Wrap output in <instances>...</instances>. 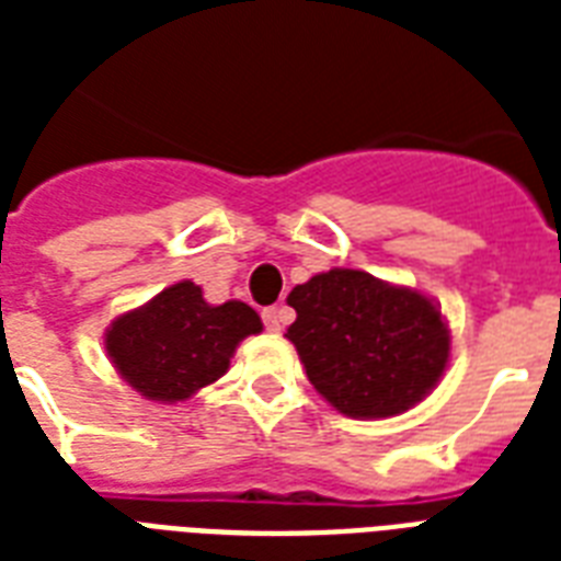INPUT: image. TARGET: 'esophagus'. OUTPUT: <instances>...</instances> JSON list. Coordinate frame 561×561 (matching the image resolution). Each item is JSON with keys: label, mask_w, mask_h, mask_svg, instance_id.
Returning a JSON list of instances; mask_svg holds the SVG:
<instances>
[{"label": "esophagus", "mask_w": 561, "mask_h": 561, "mask_svg": "<svg viewBox=\"0 0 561 561\" xmlns=\"http://www.w3.org/2000/svg\"><path fill=\"white\" fill-rule=\"evenodd\" d=\"M262 320H264V329H267V332H279L282 323H285V311H282V308H276V306L264 308Z\"/></svg>", "instance_id": "esophagus-1"}]
</instances>
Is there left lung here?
Returning a JSON list of instances; mask_svg holds the SVG:
<instances>
[{"label":"left lung","instance_id":"left-lung-1","mask_svg":"<svg viewBox=\"0 0 561 561\" xmlns=\"http://www.w3.org/2000/svg\"><path fill=\"white\" fill-rule=\"evenodd\" d=\"M288 306L297 311L288 341L308 381L346 416L404 413L434 390L448 364L443 314L419 290L334 267L297 285Z\"/></svg>","mask_w":561,"mask_h":561}]
</instances>
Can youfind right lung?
<instances>
[{"instance_id":"obj_1","label":"right lung","mask_w":561,"mask_h":561,"mask_svg":"<svg viewBox=\"0 0 561 561\" xmlns=\"http://www.w3.org/2000/svg\"><path fill=\"white\" fill-rule=\"evenodd\" d=\"M259 332L262 320L247 302L209 306L194 282H178L148 306L113 320L104 343L136 392L174 404L218 381L238 343Z\"/></svg>"}]
</instances>
